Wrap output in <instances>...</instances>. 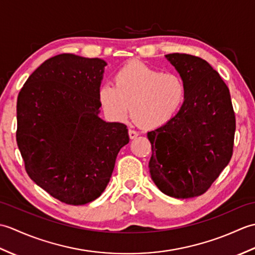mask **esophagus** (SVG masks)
Listing matches in <instances>:
<instances>
[{
    "mask_svg": "<svg viewBox=\"0 0 255 255\" xmlns=\"http://www.w3.org/2000/svg\"><path fill=\"white\" fill-rule=\"evenodd\" d=\"M128 134H129V138H130V139H134V138L138 137L139 133H138L136 130H132V129H129V130H128Z\"/></svg>",
    "mask_w": 255,
    "mask_h": 255,
    "instance_id": "34e87169",
    "label": "esophagus"
}]
</instances>
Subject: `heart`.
<instances>
[{"label": "heart", "instance_id": "1", "mask_svg": "<svg viewBox=\"0 0 255 255\" xmlns=\"http://www.w3.org/2000/svg\"><path fill=\"white\" fill-rule=\"evenodd\" d=\"M114 83H103L97 92L103 112L114 122H125L130 111L133 122L145 129L169 124L186 99V83L180 74L140 61L119 69Z\"/></svg>", "mask_w": 255, "mask_h": 255}]
</instances>
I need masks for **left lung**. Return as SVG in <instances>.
Masks as SVG:
<instances>
[{"instance_id": "1", "label": "left lung", "mask_w": 255, "mask_h": 255, "mask_svg": "<svg viewBox=\"0 0 255 255\" xmlns=\"http://www.w3.org/2000/svg\"><path fill=\"white\" fill-rule=\"evenodd\" d=\"M165 58L186 83V99L172 121L148 132L150 175L175 198L204 194L232 156L236 117L228 86L204 59L186 53Z\"/></svg>"}]
</instances>
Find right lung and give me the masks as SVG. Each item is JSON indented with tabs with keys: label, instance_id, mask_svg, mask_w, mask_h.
I'll return each mask as SVG.
<instances>
[{
	"label": "right lung",
	"instance_id": "right-lung-1",
	"mask_svg": "<svg viewBox=\"0 0 255 255\" xmlns=\"http://www.w3.org/2000/svg\"><path fill=\"white\" fill-rule=\"evenodd\" d=\"M106 66L99 58L55 56L30 74L17 97L16 140L27 174L69 205L101 196L129 142L126 125L99 116Z\"/></svg>",
	"mask_w": 255,
	"mask_h": 255
}]
</instances>
